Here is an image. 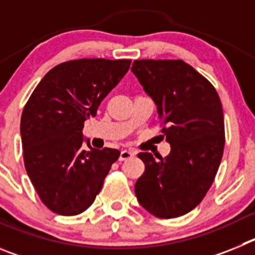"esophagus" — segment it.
Returning <instances> with one entry per match:
<instances>
[{
	"mask_svg": "<svg viewBox=\"0 0 255 255\" xmlns=\"http://www.w3.org/2000/svg\"><path fill=\"white\" fill-rule=\"evenodd\" d=\"M135 153L132 152V150H121L120 153V157H119V161H126V159H129L131 158V157H134Z\"/></svg>",
	"mask_w": 255,
	"mask_h": 255,
	"instance_id": "1",
	"label": "esophagus"
}]
</instances>
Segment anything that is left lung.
<instances>
[{
  "label": "left lung",
  "mask_w": 255,
  "mask_h": 255,
  "mask_svg": "<svg viewBox=\"0 0 255 255\" xmlns=\"http://www.w3.org/2000/svg\"><path fill=\"white\" fill-rule=\"evenodd\" d=\"M131 71L157 106L171 145L164 158L139 153L145 171L135 184L150 215L175 218L193 211L215 180L225 147L224 111L213 85L181 60H136Z\"/></svg>",
  "instance_id": "left-lung-1"
}]
</instances>
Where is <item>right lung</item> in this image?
I'll use <instances>...</instances> for the list:
<instances>
[{"instance_id": "right-lung-1", "label": "right lung", "mask_w": 255, "mask_h": 255, "mask_svg": "<svg viewBox=\"0 0 255 255\" xmlns=\"http://www.w3.org/2000/svg\"><path fill=\"white\" fill-rule=\"evenodd\" d=\"M130 64L106 58L62 62L44 75L24 107L20 135L26 172L40 200L57 215L89 208L119 159L117 149L92 147L83 128Z\"/></svg>"}]
</instances>
